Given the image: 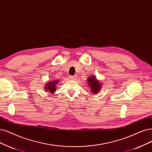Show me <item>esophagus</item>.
Here are the masks:
<instances>
[{
	"label": "esophagus",
	"instance_id": "esophagus-1",
	"mask_svg": "<svg viewBox=\"0 0 152 152\" xmlns=\"http://www.w3.org/2000/svg\"><path fill=\"white\" fill-rule=\"evenodd\" d=\"M69 79L71 80H76V78H77L76 76H71H71H69Z\"/></svg>",
	"mask_w": 152,
	"mask_h": 152
}]
</instances>
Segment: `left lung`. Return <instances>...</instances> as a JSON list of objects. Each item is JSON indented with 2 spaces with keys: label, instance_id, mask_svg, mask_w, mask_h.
<instances>
[{
  "label": "left lung",
  "instance_id": "1",
  "mask_svg": "<svg viewBox=\"0 0 152 152\" xmlns=\"http://www.w3.org/2000/svg\"><path fill=\"white\" fill-rule=\"evenodd\" d=\"M88 83L89 86L90 87L91 91L94 94H96L99 90L101 88V83L97 81L96 77L91 76L88 77ZM91 93V94H93Z\"/></svg>",
  "mask_w": 152,
  "mask_h": 152
}]
</instances>
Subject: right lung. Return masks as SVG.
<instances>
[{
  "mask_svg": "<svg viewBox=\"0 0 152 152\" xmlns=\"http://www.w3.org/2000/svg\"><path fill=\"white\" fill-rule=\"evenodd\" d=\"M59 81L58 80H54L53 81L49 82L48 84H46V86H45V89H46V91H49L50 93H54L56 91V85H57Z\"/></svg>",
  "mask_w": 152,
  "mask_h": 152,
  "instance_id": "obj_1",
  "label": "right lung"
}]
</instances>
